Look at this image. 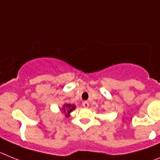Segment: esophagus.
I'll list each match as a JSON object with an SVG mask.
<instances>
[{
  "instance_id": "obj_1",
  "label": "esophagus",
  "mask_w": 160,
  "mask_h": 160,
  "mask_svg": "<svg viewBox=\"0 0 160 160\" xmlns=\"http://www.w3.org/2000/svg\"><path fill=\"white\" fill-rule=\"evenodd\" d=\"M82 105H83V107H85V108H87V107H89V103H88V102H86V101H85V102H84L82 103Z\"/></svg>"
}]
</instances>
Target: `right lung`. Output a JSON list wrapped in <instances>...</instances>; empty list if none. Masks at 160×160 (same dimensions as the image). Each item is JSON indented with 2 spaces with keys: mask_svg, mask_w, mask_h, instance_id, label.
<instances>
[{
  "mask_svg": "<svg viewBox=\"0 0 160 160\" xmlns=\"http://www.w3.org/2000/svg\"><path fill=\"white\" fill-rule=\"evenodd\" d=\"M75 109H76V105H72V104L65 103L61 108V111L65 115L66 117L68 118L70 116L71 112Z\"/></svg>",
  "mask_w": 160,
  "mask_h": 160,
  "instance_id": "1",
  "label": "right lung"
}]
</instances>
